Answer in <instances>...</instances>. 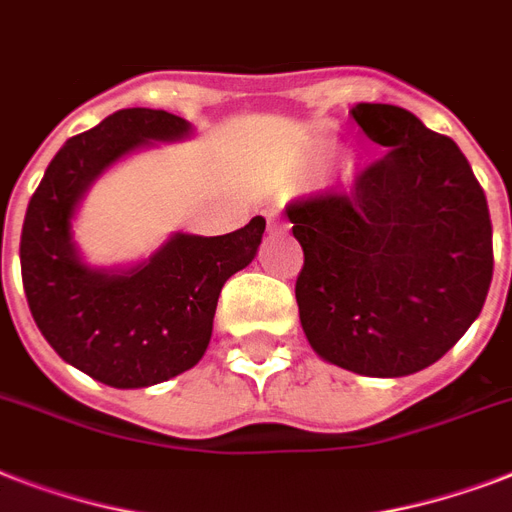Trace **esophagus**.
Here are the masks:
<instances>
[{"label":"esophagus","mask_w":512,"mask_h":512,"mask_svg":"<svg viewBox=\"0 0 512 512\" xmlns=\"http://www.w3.org/2000/svg\"><path fill=\"white\" fill-rule=\"evenodd\" d=\"M268 225H271V228H281V225H284V217H281L279 209H271V212H268Z\"/></svg>","instance_id":"esophagus-1"}]
</instances>
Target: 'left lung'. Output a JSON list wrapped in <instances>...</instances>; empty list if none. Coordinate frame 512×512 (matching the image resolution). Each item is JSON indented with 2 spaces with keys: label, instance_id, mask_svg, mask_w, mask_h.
<instances>
[{
  "label": "left lung",
  "instance_id": "1",
  "mask_svg": "<svg viewBox=\"0 0 512 512\" xmlns=\"http://www.w3.org/2000/svg\"><path fill=\"white\" fill-rule=\"evenodd\" d=\"M350 116L385 156L350 193L287 207L305 255L300 324L329 364L404 377L436 364L478 319L494 273L492 220L452 138L388 103H358Z\"/></svg>",
  "mask_w": 512,
  "mask_h": 512
}]
</instances>
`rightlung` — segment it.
Returning a JSON list of instances; mask_svg holds the SVG:
<instances>
[{"mask_svg": "<svg viewBox=\"0 0 512 512\" xmlns=\"http://www.w3.org/2000/svg\"><path fill=\"white\" fill-rule=\"evenodd\" d=\"M188 135L180 116L122 108L66 140L28 201L20 273L31 316L63 361L111 388H148L199 364L220 289L255 260L263 239L257 215L225 236L175 233L124 271L82 263L71 220L87 188L135 148Z\"/></svg>", "mask_w": 512, "mask_h": 512, "instance_id": "right-lung-1", "label": "right lung"}]
</instances>
